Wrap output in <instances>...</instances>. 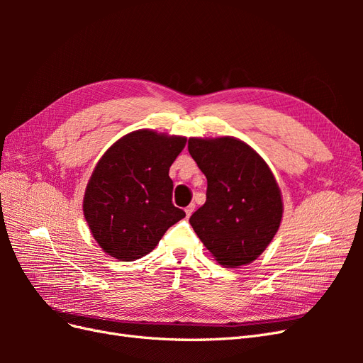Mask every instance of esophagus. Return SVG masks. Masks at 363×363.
<instances>
[{
    "label": "esophagus",
    "mask_w": 363,
    "mask_h": 363,
    "mask_svg": "<svg viewBox=\"0 0 363 363\" xmlns=\"http://www.w3.org/2000/svg\"><path fill=\"white\" fill-rule=\"evenodd\" d=\"M194 211H195V204H189L188 207H186V208H184V212H186V216H188V218H189V216H191V215L194 213Z\"/></svg>",
    "instance_id": "34e87169"
}]
</instances>
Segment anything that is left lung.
<instances>
[{"label":"left lung","instance_id":"obj_1","mask_svg":"<svg viewBox=\"0 0 363 363\" xmlns=\"http://www.w3.org/2000/svg\"><path fill=\"white\" fill-rule=\"evenodd\" d=\"M188 150L207 179L206 203L189 223L227 268L257 259L277 233L283 204L271 169L235 138H191Z\"/></svg>","mask_w":363,"mask_h":363}]
</instances>
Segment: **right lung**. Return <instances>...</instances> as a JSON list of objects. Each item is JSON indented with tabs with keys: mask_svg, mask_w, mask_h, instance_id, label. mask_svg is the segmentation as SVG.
Listing matches in <instances>:
<instances>
[{
	"mask_svg": "<svg viewBox=\"0 0 363 363\" xmlns=\"http://www.w3.org/2000/svg\"><path fill=\"white\" fill-rule=\"evenodd\" d=\"M186 138L138 130L108 148L87 183L83 212L95 240L119 260L148 255L186 213L172 204L169 167Z\"/></svg>",
	"mask_w": 363,
	"mask_h": 363,
	"instance_id": "add662e5",
	"label": "right lung"
}]
</instances>
